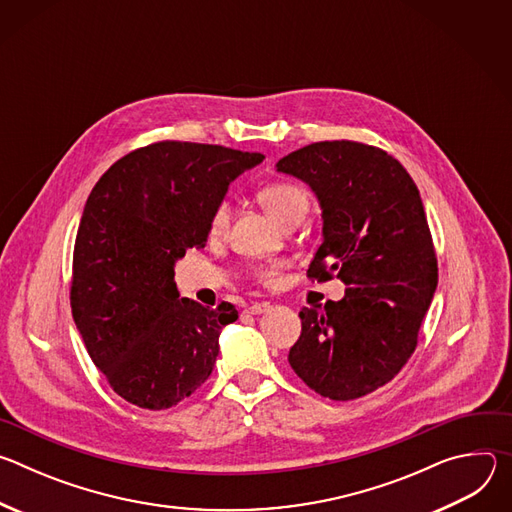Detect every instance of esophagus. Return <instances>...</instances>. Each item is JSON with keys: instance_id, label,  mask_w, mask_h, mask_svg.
Instances as JSON below:
<instances>
[{"instance_id": "obj_1", "label": "esophagus", "mask_w": 512, "mask_h": 512, "mask_svg": "<svg viewBox=\"0 0 512 512\" xmlns=\"http://www.w3.org/2000/svg\"><path fill=\"white\" fill-rule=\"evenodd\" d=\"M267 310H269V304H253V306H249L245 312L257 316V314H263V312H267Z\"/></svg>"}]
</instances>
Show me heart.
<instances>
[{"mask_svg": "<svg viewBox=\"0 0 512 512\" xmlns=\"http://www.w3.org/2000/svg\"><path fill=\"white\" fill-rule=\"evenodd\" d=\"M259 200L265 206V210L275 218L277 223H285L287 218L296 216V214H308L310 210V194L306 188L294 184V182H273L267 184L259 192ZM231 223V206L227 200L218 202L210 214L208 221V231L212 237H223L229 231ZM279 263H265L255 267L253 275L261 283H271L279 271Z\"/></svg>", "mask_w": 512, "mask_h": 512, "instance_id": "1", "label": "heart"}]
</instances>
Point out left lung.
Returning a JSON list of instances; mask_svg holds the SVG:
<instances>
[{"mask_svg":"<svg viewBox=\"0 0 512 512\" xmlns=\"http://www.w3.org/2000/svg\"><path fill=\"white\" fill-rule=\"evenodd\" d=\"M277 172L304 180L322 206L324 241L308 277L346 285L340 302L300 312L287 360L322 397L369 395L405 367L437 287L419 190L393 156L348 139L310 143Z\"/></svg>","mask_w":512,"mask_h":512,"instance_id":"1","label":"left lung"}]
</instances>
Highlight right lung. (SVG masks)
<instances>
[{
    "label": "right lung",
    "instance_id": "obj_1",
    "mask_svg": "<svg viewBox=\"0 0 512 512\" xmlns=\"http://www.w3.org/2000/svg\"><path fill=\"white\" fill-rule=\"evenodd\" d=\"M265 156L158 141L117 160L95 184L72 255L70 308L95 367L141 409H168L212 373L218 334L239 318L180 298L174 263L204 247L214 206Z\"/></svg>",
    "mask_w": 512,
    "mask_h": 512
}]
</instances>
